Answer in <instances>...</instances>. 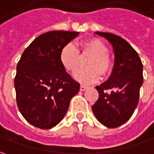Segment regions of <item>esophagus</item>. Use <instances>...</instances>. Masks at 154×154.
<instances>
[{"label": "esophagus", "instance_id": "esophagus-1", "mask_svg": "<svg viewBox=\"0 0 154 154\" xmlns=\"http://www.w3.org/2000/svg\"><path fill=\"white\" fill-rule=\"evenodd\" d=\"M86 89H87V86H83V85H81V86H80V90L81 91V92H84V91H85V90H86Z\"/></svg>", "mask_w": 154, "mask_h": 154}]
</instances>
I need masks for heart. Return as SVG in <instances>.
Here are the masks:
<instances>
[{
	"instance_id": "b5f03b06",
	"label": "heart",
	"mask_w": 154,
	"mask_h": 154,
	"mask_svg": "<svg viewBox=\"0 0 154 154\" xmlns=\"http://www.w3.org/2000/svg\"><path fill=\"white\" fill-rule=\"evenodd\" d=\"M107 45L98 38L86 39L81 43L80 55L91 56L86 61L88 68L78 70L74 78L80 83L89 85L100 80L101 74L108 76L113 69V62L109 56ZM79 50L72 44L64 46L61 51L60 61L67 71L74 73L80 67L81 57Z\"/></svg>"
}]
</instances>
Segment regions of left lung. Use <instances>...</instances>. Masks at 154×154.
I'll list each match as a JSON object with an SVG mask.
<instances>
[{
  "label": "left lung",
  "instance_id": "8db88e82",
  "mask_svg": "<svg viewBox=\"0 0 154 154\" xmlns=\"http://www.w3.org/2000/svg\"><path fill=\"white\" fill-rule=\"evenodd\" d=\"M96 34L111 44L115 63L108 80L96 86L98 98L92 109L99 122L114 128L125 123L138 104L143 65L138 53L126 40L112 33L97 32Z\"/></svg>",
  "mask_w": 154,
  "mask_h": 154
}]
</instances>
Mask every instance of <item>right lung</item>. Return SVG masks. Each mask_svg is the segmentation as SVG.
Segmentation results:
<instances>
[{
  "mask_svg": "<svg viewBox=\"0 0 154 154\" xmlns=\"http://www.w3.org/2000/svg\"><path fill=\"white\" fill-rule=\"evenodd\" d=\"M78 32L52 31L38 36L23 52L14 79L16 101L30 124L50 129L62 121L80 84L66 72L61 51Z\"/></svg>",
  "mask_w": 154,
  "mask_h": 154,
  "instance_id": "right-lung-1",
  "label": "right lung"
}]
</instances>
